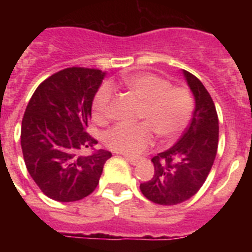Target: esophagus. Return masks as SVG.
Wrapping results in <instances>:
<instances>
[{"mask_svg": "<svg viewBox=\"0 0 252 252\" xmlns=\"http://www.w3.org/2000/svg\"><path fill=\"white\" fill-rule=\"evenodd\" d=\"M125 159L127 160L130 162L131 165H136L137 162H139V159L137 158H132V157H127V155H125Z\"/></svg>", "mask_w": 252, "mask_h": 252, "instance_id": "1", "label": "esophagus"}]
</instances>
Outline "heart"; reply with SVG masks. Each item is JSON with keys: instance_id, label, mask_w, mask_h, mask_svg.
Segmentation results:
<instances>
[{"instance_id": "1", "label": "heart", "mask_w": 252, "mask_h": 252, "mask_svg": "<svg viewBox=\"0 0 252 252\" xmlns=\"http://www.w3.org/2000/svg\"><path fill=\"white\" fill-rule=\"evenodd\" d=\"M124 84L142 102L139 125L117 124L104 133V145L126 155H137L153 141V131L161 141H173L184 132L192 120L194 101L188 90L171 87L170 82L150 73L130 75ZM112 90L104 84L93 98V116L104 121L110 115Z\"/></svg>"}]
</instances>
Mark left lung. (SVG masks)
<instances>
[{
	"label": "left lung",
	"mask_w": 252,
	"mask_h": 252,
	"mask_svg": "<svg viewBox=\"0 0 252 252\" xmlns=\"http://www.w3.org/2000/svg\"><path fill=\"white\" fill-rule=\"evenodd\" d=\"M194 97V111L188 127L177 144L151 159L154 177L140 184L149 201L174 206L192 198L201 189L215 161L218 146V117L202 82L183 70Z\"/></svg>",
	"instance_id": "obj_1"
}]
</instances>
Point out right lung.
Masks as SVG:
<instances>
[{
	"instance_id": "add662e5",
	"label": "right lung",
	"mask_w": 252,
	"mask_h": 252,
	"mask_svg": "<svg viewBox=\"0 0 252 252\" xmlns=\"http://www.w3.org/2000/svg\"><path fill=\"white\" fill-rule=\"evenodd\" d=\"M106 73L99 69L66 68L36 88L22 119L21 149L29 174L41 192L58 202H74L97 187L104 162L112 157L86 132L92 103Z\"/></svg>"
}]
</instances>
